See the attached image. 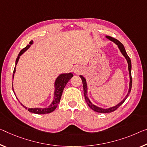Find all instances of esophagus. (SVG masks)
Returning <instances> with one entry per match:
<instances>
[{
    "label": "esophagus",
    "mask_w": 147,
    "mask_h": 147,
    "mask_svg": "<svg viewBox=\"0 0 147 147\" xmlns=\"http://www.w3.org/2000/svg\"><path fill=\"white\" fill-rule=\"evenodd\" d=\"M75 73H76V74H80V71L78 69H75Z\"/></svg>",
    "instance_id": "obj_1"
}]
</instances>
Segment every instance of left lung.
<instances>
[{
	"mask_svg": "<svg viewBox=\"0 0 147 147\" xmlns=\"http://www.w3.org/2000/svg\"><path fill=\"white\" fill-rule=\"evenodd\" d=\"M107 37L108 38V39H110V40H112V41L114 42L115 43H116L117 45H118V48L119 49V50H120L121 53H122V55L125 56V58H126V60H127V62L128 63V69H129V78H130V82H129V91H128V93L127 95H126L125 98L123 99V100L121 101V102H119L118 105H117L116 106H115V107H111L110 108H107V109H103V108H99L98 107H96L93 104H92V102L90 101V100L88 98L87 96V83H86V80H85V79L84 78V77H83L82 76H80V78H81V80H82V82H83V92H84V96H85V101H86L87 104L88 105V106L91 108L92 110H93L94 111H95L96 112H98V113H110V112H112L115 111V110L118 109V108L120 107V106L122 105V104L124 102V101L126 100V98H127V96H129V94L130 92H131V87H132V78H131V60H130V58L129 57L128 55H127V53H126V51L125 50V48H124V46L118 40H117L116 39H114V38H113L112 37H110V36H107Z\"/></svg>",
	"mask_w": 147,
	"mask_h": 147,
	"instance_id": "obj_1",
	"label": "left lung"
}]
</instances>
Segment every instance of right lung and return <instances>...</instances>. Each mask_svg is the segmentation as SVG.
I'll return each instance as SVG.
<instances>
[{
	"instance_id": "right-lung-1",
	"label": "right lung",
	"mask_w": 147,
	"mask_h": 147,
	"mask_svg": "<svg viewBox=\"0 0 147 147\" xmlns=\"http://www.w3.org/2000/svg\"><path fill=\"white\" fill-rule=\"evenodd\" d=\"M33 43V40H31L29 42V45H28L27 46L24 48L20 52L18 56L16 58V65H17L20 56H21L22 54H23L25 51L29 48V47L31 46V45ZM16 71V66L14 67V69H13V74H14ZM73 74L71 73H69V74H61L58 77L57 79L55 81V96H54V100L53 101V102L51 103V105L49 106L48 108H28L26 107L21 104V105L23 106V107L25 108H28V111L32 113H34V114H49V113H51L52 112H53L55 110L58 104H59L60 101V98L61 96H62V92L63 90H64L65 86L67 84V83L70 80V79L73 77ZM12 90L13 87H12Z\"/></svg>"
}]
</instances>
